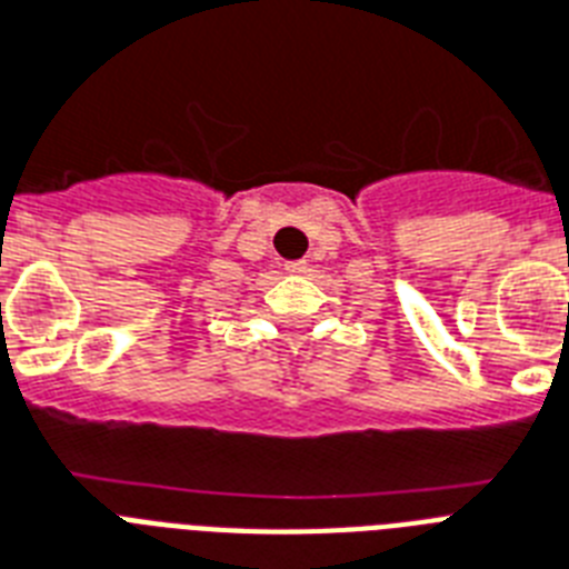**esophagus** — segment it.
<instances>
[{"mask_svg":"<svg viewBox=\"0 0 569 569\" xmlns=\"http://www.w3.org/2000/svg\"><path fill=\"white\" fill-rule=\"evenodd\" d=\"M306 267H308L306 261H288V263H284V270H288V272H306Z\"/></svg>","mask_w":569,"mask_h":569,"instance_id":"obj_1","label":"esophagus"}]
</instances>
